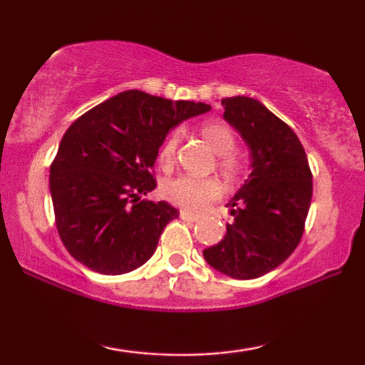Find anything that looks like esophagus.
<instances>
[{"label":"esophagus","instance_id":"34e87169","mask_svg":"<svg viewBox=\"0 0 365 365\" xmlns=\"http://www.w3.org/2000/svg\"><path fill=\"white\" fill-rule=\"evenodd\" d=\"M179 216H181L182 221H187V222H196V221H199L197 214L189 212V211H186V209H182V211L179 212Z\"/></svg>","mask_w":365,"mask_h":365}]
</instances>
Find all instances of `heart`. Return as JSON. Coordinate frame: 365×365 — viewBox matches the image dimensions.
<instances>
[{
    "instance_id": "obj_1",
    "label": "heart",
    "mask_w": 365,
    "mask_h": 365,
    "mask_svg": "<svg viewBox=\"0 0 365 365\" xmlns=\"http://www.w3.org/2000/svg\"><path fill=\"white\" fill-rule=\"evenodd\" d=\"M199 133L214 153L217 154V168L229 179L237 178L242 171V163L234 149H236V136L226 124L217 121L202 123ZM178 134L171 133L164 139L158 151V161L161 168L169 169L176 161ZM222 187L214 178L179 176L164 184V196L174 206L186 209L191 212H199L221 196Z\"/></svg>"
}]
</instances>
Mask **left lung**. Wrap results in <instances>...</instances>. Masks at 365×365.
<instances>
[{"mask_svg": "<svg viewBox=\"0 0 365 365\" xmlns=\"http://www.w3.org/2000/svg\"><path fill=\"white\" fill-rule=\"evenodd\" d=\"M224 119L251 149L252 171L227 202L232 222L209 266L232 279H256L286 261L301 242L312 197V173L296 133L247 96L222 99Z\"/></svg>", "mask_w": 365, "mask_h": 365, "instance_id": "8db88e82", "label": "left lung"}]
</instances>
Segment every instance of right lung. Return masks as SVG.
I'll return each mask as SVG.
<instances>
[{
  "instance_id": "right-lung-1",
  "label": "right lung",
  "mask_w": 365,
  "mask_h": 365,
  "mask_svg": "<svg viewBox=\"0 0 365 365\" xmlns=\"http://www.w3.org/2000/svg\"><path fill=\"white\" fill-rule=\"evenodd\" d=\"M211 106L138 89L78 118L49 168L54 219L68 252L94 272L119 276L143 266L179 211L146 201L156 187L158 151L169 129Z\"/></svg>"
}]
</instances>
